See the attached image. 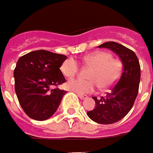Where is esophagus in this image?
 I'll use <instances>...</instances> for the list:
<instances>
[{
    "mask_svg": "<svg viewBox=\"0 0 153 153\" xmlns=\"http://www.w3.org/2000/svg\"><path fill=\"white\" fill-rule=\"evenodd\" d=\"M77 95H78V97L81 98V99H85V98H88V96H87V95H83V94H80V93H78Z\"/></svg>",
    "mask_w": 153,
    "mask_h": 153,
    "instance_id": "34e87169",
    "label": "esophagus"
}]
</instances>
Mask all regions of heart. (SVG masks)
I'll return each mask as SVG.
<instances>
[{
  "label": "heart",
  "mask_w": 153,
  "mask_h": 153,
  "mask_svg": "<svg viewBox=\"0 0 153 153\" xmlns=\"http://www.w3.org/2000/svg\"><path fill=\"white\" fill-rule=\"evenodd\" d=\"M84 64L92 67L89 71L90 79L81 77L70 80L67 88L78 93L93 92L99 86L102 90L110 88L117 82L121 71V63L107 52H96L83 58ZM66 77H73L78 72V63L74 59H67L60 66Z\"/></svg>",
  "instance_id": "1"
}]
</instances>
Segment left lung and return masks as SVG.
<instances>
[{"label":"left lung","instance_id":"left-lung-1","mask_svg":"<svg viewBox=\"0 0 153 153\" xmlns=\"http://www.w3.org/2000/svg\"><path fill=\"white\" fill-rule=\"evenodd\" d=\"M98 48L112 50L123 65L121 75L116 84L105 97H93L96 106L87 113L92 120L98 124L109 125L120 121L131 109L138 94L141 79V67L134 51L116 42L103 43Z\"/></svg>","mask_w":153,"mask_h":153}]
</instances>
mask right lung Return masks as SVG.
Returning <instances> with one entry per match:
<instances>
[{
	"instance_id": "add662e5",
	"label": "right lung",
	"mask_w": 153,
	"mask_h": 153,
	"mask_svg": "<svg viewBox=\"0 0 153 153\" xmlns=\"http://www.w3.org/2000/svg\"><path fill=\"white\" fill-rule=\"evenodd\" d=\"M66 59V55L44 50L29 52L18 59L13 73L15 91L28 117L42 121L57 110L66 92L52 87L65 82L60 67Z\"/></svg>"
}]
</instances>
